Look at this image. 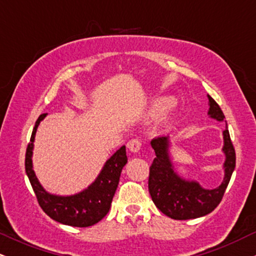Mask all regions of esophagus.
Masks as SVG:
<instances>
[{
  "label": "esophagus",
  "mask_w": 256,
  "mask_h": 256,
  "mask_svg": "<svg viewBox=\"0 0 256 256\" xmlns=\"http://www.w3.org/2000/svg\"><path fill=\"white\" fill-rule=\"evenodd\" d=\"M140 146H142V142H140V140H138V138H132V140L128 142V148L134 152H140Z\"/></svg>",
  "instance_id": "obj_1"
}]
</instances>
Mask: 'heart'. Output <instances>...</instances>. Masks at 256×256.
I'll return each mask as SVG.
<instances>
[{
	"label": "heart",
	"instance_id": "obj_1",
	"mask_svg": "<svg viewBox=\"0 0 256 256\" xmlns=\"http://www.w3.org/2000/svg\"><path fill=\"white\" fill-rule=\"evenodd\" d=\"M170 104H171V102L167 101V100H160V101H158L156 104H154V107H152V116H162V114L166 112L167 108L170 107Z\"/></svg>",
	"mask_w": 256,
	"mask_h": 256
}]
</instances>
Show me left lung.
Returning a JSON list of instances; mask_svg holds the SVG:
<instances>
[{
    "mask_svg": "<svg viewBox=\"0 0 256 256\" xmlns=\"http://www.w3.org/2000/svg\"><path fill=\"white\" fill-rule=\"evenodd\" d=\"M210 114L214 119L224 120L225 116L219 104L208 96ZM225 178L222 185L212 190L202 189L195 182H188L178 177L173 171L171 161L167 154L168 137L160 136L154 138L150 144L156 158L149 168L148 189L155 206L164 214L176 220L195 219L213 212L224 196L230 182L232 172L236 166V152L231 142L228 128L224 130Z\"/></svg>",
    "mask_w": 256,
    "mask_h": 256,
    "instance_id": "left-lung-1",
    "label": "left lung"
}]
</instances>
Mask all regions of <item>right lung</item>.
<instances>
[{
  "label": "right lung",
  "mask_w": 256,
  "mask_h": 256,
  "mask_svg": "<svg viewBox=\"0 0 256 256\" xmlns=\"http://www.w3.org/2000/svg\"><path fill=\"white\" fill-rule=\"evenodd\" d=\"M46 116V114H42L37 119L25 155L26 174L30 179L38 204L46 216L61 224L76 228H88L98 224L110 212L112 200L119 184L120 173L128 162L125 146L116 150V154L106 162L98 179L86 190L67 198L50 195L40 186V182L37 180L36 174L32 170L31 158L36 130L40 120Z\"/></svg>",
  "instance_id": "add662e5"
}]
</instances>
